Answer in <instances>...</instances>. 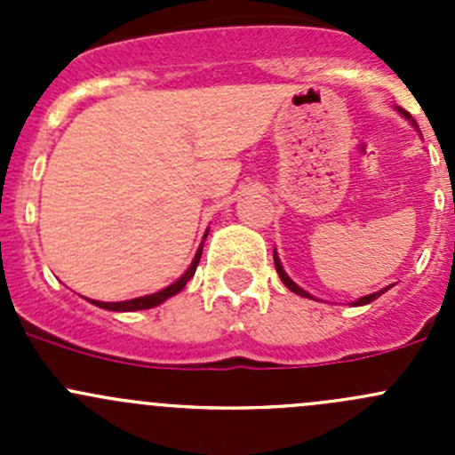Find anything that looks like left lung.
Here are the masks:
<instances>
[{"mask_svg":"<svg viewBox=\"0 0 455 455\" xmlns=\"http://www.w3.org/2000/svg\"><path fill=\"white\" fill-rule=\"evenodd\" d=\"M396 109H398V114H401V116H405L407 121H410L411 125H414L416 130H419V125H416V121H414V118H411V114H410V112H405V109H403V108H396ZM273 259H275V268H277V273H279V279H282L283 286H286L288 291H292V292H295V295H301V297H308V299H315V297L310 295V292H306L304 288H299V286H297L295 282H292L291 277H288L286 270H283V266H282V261H279L277 251H273ZM387 291H389V286H387V288H380L379 292H371V295H365V297H361V299L352 301V306H365V304H370V301L379 299V297L383 295V292H387Z\"/></svg>","mask_w":455,"mask_h":455,"instance_id":"8db88e82","label":"left lung"}]
</instances>
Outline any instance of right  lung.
Instances as JSON below:
<instances>
[{"instance_id":"add662e5","label":"right lung","mask_w":455,"mask_h":455,"mask_svg":"<svg viewBox=\"0 0 455 455\" xmlns=\"http://www.w3.org/2000/svg\"><path fill=\"white\" fill-rule=\"evenodd\" d=\"M204 237H206V233H204ZM202 246H204V244H200L198 253H196L194 261H191L189 268L185 270V275H182L180 279H176V282H173V283H169L167 288H163V291L151 292V295H145V297H136V299H127V301H96V299H92V304L99 306V308L112 310V313H134V310L156 308V306H160V304H163V301H167L169 297L178 295V292H180L182 288L187 286V282H189V279L194 277L196 268H198V264H200Z\"/></svg>"}]
</instances>
